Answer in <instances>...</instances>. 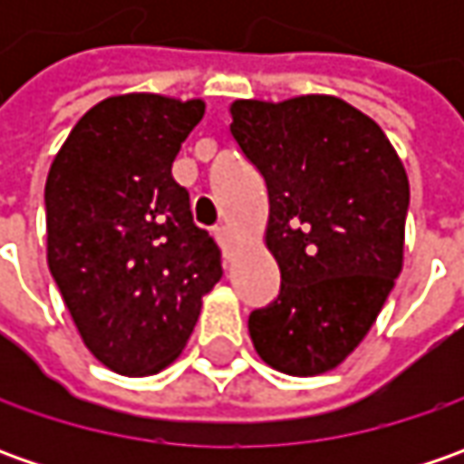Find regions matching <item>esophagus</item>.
I'll use <instances>...</instances> for the list:
<instances>
[{
  "label": "esophagus",
  "instance_id": "34e87169",
  "mask_svg": "<svg viewBox=\"0 0 464 464\" xmlns=\"http://www.w3.org/2000/svg\"><path fill=\"white\" fill-rule=\"evenodd\" d=\"M214 235H217V242L222 245L224 253H229V247H232V232H229V227H227V224H219V227L214 229Z\"/></svg>",
  "mask_w": 464,
  "mask_h": 464
}]
</instances>
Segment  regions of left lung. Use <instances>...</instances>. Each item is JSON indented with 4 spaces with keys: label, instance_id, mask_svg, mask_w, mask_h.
I'll return each mask as SVG.
<instances>
[{
    "label": "left lung",
    "instance_id": "obj_1",
    "mask_svg": "<svg viewBox=\"0 0 464 464\" xmlns=\"http://www.w3.org/2000/svg\"><path fill=\"white\" fill-rule=\"evenodd\" d=\"M229 131L268 188L278 296L250 312L266 364L307 377L362 343L402 268L408 178L384 131L330 95L237 100Z\"/></svg>",
    "mask_w": 464,
    "mask_h": 464
}]
</instances>
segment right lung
Here are the masks:
<instances>
[{
	"mask_svg": "<svg viewBox=\"0 0 464 464\" xmlns=\"http://www.w3.org/2000/svg\"><path fill=\"white\" fill-rule=\"evenodd\" d=\"M201 100L118 95L77 121L45 180L48 268L84 346L108 369L178 359L222 278V250L172 178Z\"/></svg>",
	"mask_w": 464,
	"mask_h": 464,
	"instance_id": "right-lung-1",
	"label": "right lung"
}]
</instances>
